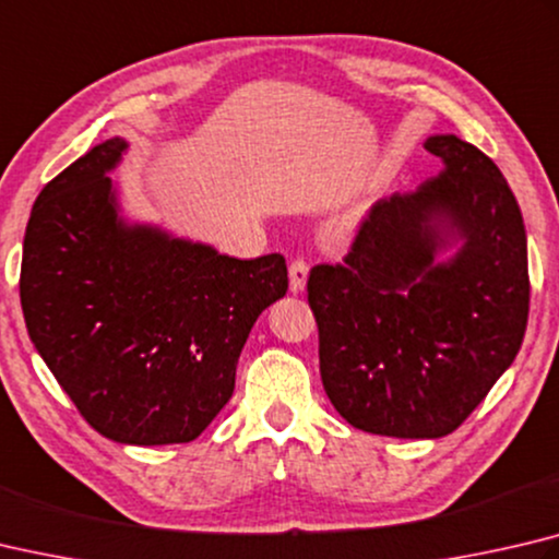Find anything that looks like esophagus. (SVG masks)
I'll return each instance as SVG.
<instances>
[{"label": "esophagus", "mask_w": 559, "mask_h": 559, "mask_svg": "<svg viewBox=\"0 0 559 559\" xmlns=\"http://www.w3.org/2000/svg\"><path fill=\"white\" fill-rule=\"evenodd\" d=\"M308 261L306 259H293L290 266H288V278H290V290L293 293H300L306 288V281H308Z\"/></svg>", "instance_id": "1"}]
</instances>
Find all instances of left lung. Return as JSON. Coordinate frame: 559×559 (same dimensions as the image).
Listing matches in <instances>:
<instances>
[{
	"label": "left lung",
	"mask_w": 559,
	"mask_h": 559,
	"mask_svg": "<svg viewBox=\"0 0 559 559\" xmlns=\"http://www.w3.org/2000/svg\"><path fill=\"white\" fill-rule=\"evenodd\" d=\"M440 176L373 202L342 263L310 269L320 377L354 428L442 438L469 418L521 349L531 278L521 207L493 160L430 136ZM465 245L448 264L433 253Z\"/></svg>",
	"instance_id": "left-lung-1"
}]
</instances>
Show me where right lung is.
<instances>
[{
	"mask_svg": "<svg viewBox=\"0 0 559 559\" xmlns=\"http://www.w3.org/2000/svg\"><path fill=\"white\" fill-rule=\"evenodd\" d=\"M124 148L109 139L40 190L19 296L34 347L99 435L190 442L231 399L253 322L286 296V259L127 227L107 178Z\"/></svg>",
	"mask_w": 559,
	"mask_h": 559,
	"instance_id": "add662e5",
	"label": "right lung"
}]
</instances>
